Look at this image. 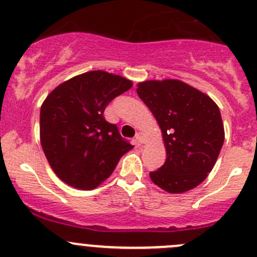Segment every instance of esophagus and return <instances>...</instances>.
Here are the masks:
<instances>
[{
	"mask_svg": "<svg viewBox=\"0 0 257 257\" xmlns=\"http://www.w3.org/2000/svg\"><path fill=\"white\" fill-rule=\"evenodd\" d=\"M136 139H137V142H138V144H142L143 142H144V134L143 133H137V136H136Z\"/></svg>",
	"mask_w": 257,
	"mask_h": 257,
	"instance_id": "34e87169",
	"label": "esophagus"
}]
</instances>
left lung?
<instances>
[{"instance_id":"1","label":"left lung","mask_w":257,"mask_h":257,"mask_svg":"<svg viewBox=\"0 0 257 257\" xmlns=\"http://www.w3.org/2000/svg\"><path fill=\"white\" fill-rule=\"evenodd\" d=\"M137 92L158 120L166 148V161L150 172L151 181L169 193L197 187L223 147L219 108L206 93L178 80L144 81Z\"/></svg>"}]
</instances>
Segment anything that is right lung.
Segmentation results:
<instances>
[{
    "label": "right lung",
    "instance_id": "1",
    "mask_svg": "<svg viewBox=\"0 0 257 257\" xmlns=\"http://www.w3.org/2000/svg\"><path fill=\"white\" fill-rule=\"evenodd\" d=\"M133 86L131 80L97 70L65 81L40 108V143L56 176L90 191L112 175L133 145L104 119L110 101Z\"/></svg>",
    "mask_w": 257,
    "mask_h": 257
}]
</instances>
